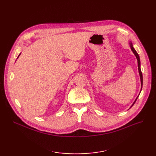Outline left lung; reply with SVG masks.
<instances>
[{
	"instance_id": "8db88e82",
	"label": "left lung",
	"mask_w": 156,
	"mask_h": 156,
	"mask_svg": "<svg viewBox=\"0 0 156 156\" xmlns=\"http://www.w3.org/2000/svg\"><path fill=\"white\" fill-rule=\"evenodd\" d=\"M129 45H130V47H131V49H132V52L134 53V54H135V55L136 56V59H137V61H138V72H139V75H140V81H141V90H140V92H141V90H142V85H143V76H142V71H141V69H140V57H139V55H138V53L136 52V51L135 50V48H133V45H132V42H129ZM138 96H139V95H138V97H136V99H135V101H134V102H133V104L132 105V106H131L130 107V108L132 107V106L134 105V104L135 103V102H136V101L137 100V99H138Z\"/></svg>"
}]
</instances>
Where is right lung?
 <instances>
[{"mask_svg":"<svg viewBox=\"0 0 156 156\" xmlns=\"http://www.w3.org/2000/svg\"><path fill=\"white\" fill-rule=\"evenodd\" d=\"M20 54H20V55H18V57H19V56H20Z\"/></svg>","mask_w":156,"mask_h":156,"instance_id":"1","label":"right lung"}]
</instances>
